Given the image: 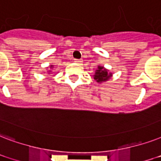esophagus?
I'll use <instances>...</instances> for the list:
<instances>
[{
  "label": "esophagus",
  "instance_id": "34e87169",
  "mask_svg": "<svg viewBox=\"0 0 161 161\" xmlns=\"http://www.w3.org/2000/svg\"><path fill=\"white\" fill-rule=\"evenodd\" d=\"M75 62L77 64H80L82 62V59H77V58H75Z\"/></svg>",
  "mask_w": 161,
  "mask_h": 161
}]
</instances>
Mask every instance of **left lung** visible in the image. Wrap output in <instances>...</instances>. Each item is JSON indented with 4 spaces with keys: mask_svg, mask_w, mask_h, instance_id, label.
Returning <instances> with one entry per match:
<instances>
[{
    "mask_svg": "<svg viewBox=\"0 0 161 161\" xmlns=\"http://www.w3.org/2000/svg\"><path fill=\"white\" fill-rule=\"evenodd\" d=\"M112 76V74H108V70L104 69V67L98 66V69L96 71V74L94 75V79L97 82L106 81L109 80V78Z\"/></svg>",
    "mask_w": 161,
    "mask_h": 161,
    "instance_id": "1",
    "label": "left lung"
}]
</instances>
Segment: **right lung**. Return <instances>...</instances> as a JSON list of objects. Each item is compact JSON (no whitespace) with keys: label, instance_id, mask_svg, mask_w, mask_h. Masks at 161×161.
Masks as SVG:
<instances>
[{"label":"right lung","instance_id":"right-lung-1","mask_svg":"<svg viewBox=\"0 0 161 161\" xmlns=\"http://www.w3.org/2000/svg\"><path fill=\"white\" fill-rule=\"evenodd\" d=\"M51 67H52V65H51Z\"/></svg>","mask_w":161,"mask_h":161}]
</instances>
